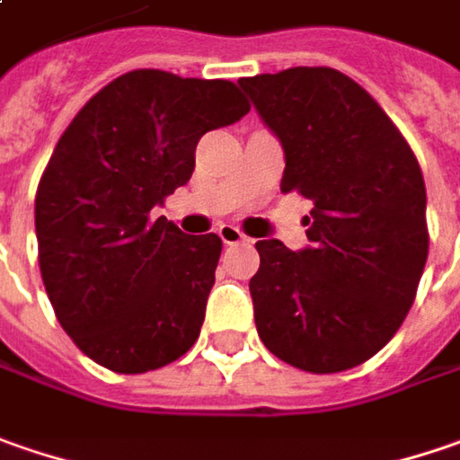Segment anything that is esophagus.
<instances>
[{"instance_id":"obj_1","label":"esophagus","mask_w":460,"mask_h":460,"mask_svg":"<svg viewBox=\"0 0 460 460\" xmlns=\"http://www.w3.org/2000/svg\"><path fill=\"white\" fill-rule=\"evenodd\" d=\"M218 236H221L224 244H242V242L247 239L234 224H221V226H218Z\"/></svg>"}]
</instances>
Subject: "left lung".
Wrapping results in <instances>:
<instances>
[{"label":"left lung","mask_w":460,"mask_h":460,"mask_svg":"<svg viewBox=\"0 0 460 460\" xmlns=\"http://www.w3.org/2000/svg\"><path fill=\"white\" fill-rule=\"evenodd\" d=\"M239 87L283 146L280 190L314 203L304 250L278 239L254 244L257 334L296 368H355L402 327L428 262L420 164L389 115L342 71L296 66Z\"/></svg>","instance_id":"8db88e82"}]
</instances>
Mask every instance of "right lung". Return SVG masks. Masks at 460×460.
I'll return each mask as SVG.
<instances>
[{"label": "right lung", "mask_w": 460, "mask_h": 460, "mask_svg": "<svg viewBox=\"0 0 460 460\" xmlns=\"http://www.w3.org/2000/svg\"><path fill=\"white\" fill-rule=\"evenodd\" d=\"M247 112L231 82L138 69L97 92L58 138L35 195L40 275L94 363L146 373L195 345L221 239L151 213L188 185L200 136Z\"/></svg>", "instance_id": "right-lung-1"}]
</instances>
